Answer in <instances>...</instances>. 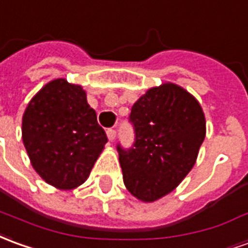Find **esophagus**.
<instances>
[{
	"instance_id": "esophagus-1",
	"label": "esophagus",
	"mask_w": 248,
	"mask_h": 248,
	"mask_svg": "<svg viewBox=\"0 0 248 248\" xmlns=\"http://www.w3.org/2000/svg\"><path fill=\"white\" fill-rule=\"evenodd\" d=\"M106 134H107V138L110 140V141H114L115 140V136H117V131L114 129H108L106 131Z\"/></svg>"
}]
</instances>
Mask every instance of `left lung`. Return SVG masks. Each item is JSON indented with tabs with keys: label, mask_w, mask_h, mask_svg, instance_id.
I'll use <instances>...</instances> for the list:
<instances>
[{
	"label": "left lung",
	"mask_w": 248,
	"mask_h": 248,
	"mask_svg": "<svg viewBox=\"0 0 248 248\" xmlns=\"http://www.w3.org/2000/svg\"><path fill=\"white\" fill-rule=\"evenodd\" d=\"M136 142L118 145L124 186L143 202L166 196L190 172L205 138L199 100L174 83L149 88L131 107Z\"/></svg>",
	"instance_id": "obj_1"
}]
</instances>
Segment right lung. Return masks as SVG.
Masks as SVG:
<instances>
[{
  "mask_svg": "<svg viewBox=\"0 0 248 248\" xmlns=\"http://www.w3.org/2000/svg\"><path fill=\"white\" fill-rule=\"evenodd\" d=\"M21 131L34 170L46 184L63 190L87 180L107 142L86 91L63 78L46 83L31 99Z\"/></svg>",
  "mask_w": 248,
  "mask_h": 248,
  "instance_id": "1",
  "label": "right lung"
}]
</instances>
